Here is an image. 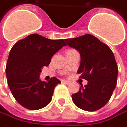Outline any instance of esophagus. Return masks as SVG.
Returning <instances> with one entry per match:
<instances>
[{"instance_id":"34e87169","label":"esophagus","mask_w":127,"mask_h":127,"mask_svg":"<svg viewBox=\"0 0 127 127\" xmlns=\"http://www.w3.org/2000/svg\"><path fill=\"white\" fill-rule=\"evenodd\" d=\"M62 82L64 84H66V85H69V81H66V80H62Z\"/></svg>"}]
</instances>
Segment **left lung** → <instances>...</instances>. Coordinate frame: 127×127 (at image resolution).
Returning <instances> with one entry per match:
<instances>
[{
  "label": "left lung",
  "instance_id": "8db88e82",
  "mask_svg": "<svg viewBox=\"0 0 127 127\" xmlns=\"http://www.w3.org/2000/svg\"><path fill=\"white\" fill-rule=\"evenodd\" d=\"M67 45L77 50L81 62L78 74L88 83L72 95L75 105L94 112L103 107L110 99L117 85L118 67L112 50L96 37L87 34L65 39Z\"/></svg>",
  "mask_w": 127,
  "mask_h": 127
}]
</instances>
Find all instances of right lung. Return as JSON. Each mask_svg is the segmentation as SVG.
Here are the masks:
<instances>
[{
	"label": "right lung",
	"instance_id": "obj_1",
	"mask_svg": "<svg viewBox=\"0 0 127 127\" xmlns=\"http://www.w3.org/2000/svg\"><path fill=\"white\" fill-rule=\"evenodd\" d=\"M67 45L64 40H50L32 34L14 45L6 64L8 87L15 100L30 110L45 107L50 102L55 86L61 82L53 77L47 82L40 79L54 54Z\"/></svg>",
	"mask_w": 127,
	"mask_h": 127
}]
</instances>
